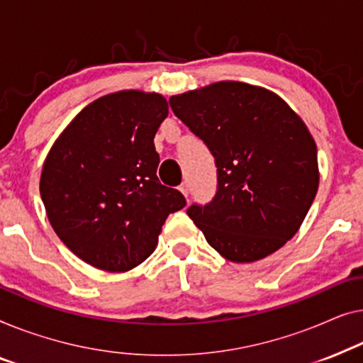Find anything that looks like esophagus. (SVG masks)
Returning <instances> with one entry per match:
<instances>
[{"mask_svg": "<svg viewBox=\"0 0 363 363\" xmlns=\"http://www.w3.org/2000/svg\"><path fill=\"white\" fill-rule=\"evenodd\" d=\"M179 191L184 194V197H187V196H189V187H187V184H186V182L181 184V186H179Z\"/></svg>", "mask_w": 363, "mask_h": 363, "instance_id": "34e87169", "label": "esophagus"}]
</instances>
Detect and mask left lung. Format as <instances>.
I'll use <instances>...</instances> for the list:
<instances>
[{"instance_id": "1", "label": "left lung", "mask_w": 363, "mask_h": 363, "mask_svg": "<svg viewBox=\"0 0 363 363\" xmlns=\"http://www.w3.org/2000/svg\"><path fill=\"white\" fill-rule=\"evenodd\" d=\"M216 157L217 194L187 216L233 263L267 258L299 230L319 187L318 146L301 116L263 86L223 80L169 99Z\"/></svg>"}]
</instances>
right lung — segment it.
<instances>
[{"label":"right lung","mask_w":363,"mask_h":363,"mask_svg":"<svg viewBox=\"0 0 363 363\" xmlns=\"http://www.w3.org/2000/svg\"><path fill=\"white\" fill-rule=\"evenodd\" d=\"M169 113L162 95L120 90L85 106L45 156L39 191L54 232L74 255L110 273L155 252L186 199L162 186L155 135Z\"/></svg>","instance_id":"right-lung-1"}]
</instances>
